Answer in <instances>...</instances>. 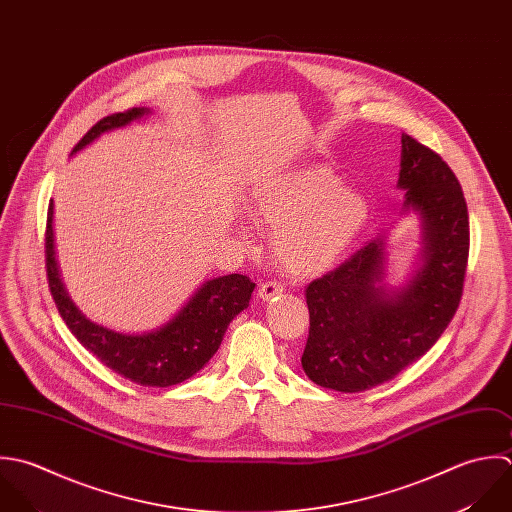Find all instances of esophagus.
I'll use <instances>...</instances> for the list:
<instances>
[{
    "label": "esophagus",
    "instance_id": "obj_1",
    "mask_svg": "<svg viewBox=\"0 0 512 512\" xmlns=\"http://www.w3.org/2000/svg\"><path fill=\"white\" fill-rule=\"evenodd\" d=\"M282 294H284V286L278 284V282H266V284H262L260 290H258V298H260L262 302H270V300H274V298H278V296H282Z\"/></svg>",
    "mask_w": 512,
    "mask_h": 512
}]
</instances>
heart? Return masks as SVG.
Returning <instances> with one entry per match:
<instances>
[{
	"instance_id": "heart-1",
	"label": "heart",
	"mask_w": 512,
	"mask_h": 512,
	"mask_svg": "<svg viewBox=\"0 0 512 512\" xmlns=\"http://www.w3.org/2000/svg\"><path fill=\"white\" fill-rule=\"evenodd\" d=\"M248 212L258 226L274 230V252L282 268L298 278L330 270L363 230L369 206L340 174L308 165L258 180ZM250 242V230L240 228Z\"/></svg>"
}]
</instances>
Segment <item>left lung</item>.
I'll return each instance as SVG.
<instances>
[{
	"label": "left lung",
	"instance_id": "1",
	"mask_svg": "<svg viewBox=\"0 0 512 512\" xmlns=\"http://www.w3.org/2000/svg\"><path fill=\"white\" fill-rule=\"evenodd\" d=\"M401 214H417L421 250L399 286L385 284L387 234L306 288V375L359 393L425 355L453 320L469 258V212L457 176L431 149L401 135Z\"/></svg>",
	"mask_w": 512,
	"mask_h": 512
}]
</instances>
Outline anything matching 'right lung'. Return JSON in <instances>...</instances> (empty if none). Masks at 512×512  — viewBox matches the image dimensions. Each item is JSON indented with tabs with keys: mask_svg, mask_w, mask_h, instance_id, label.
I'll list each match as a JSON object with an SVG mask.
<instances>
[{
	"mask_svg": "<svg viewBox=\"0 0 512 512\" xmlns=\"http://www.w3.org/2000/svg\"><path fill=\"white\" fill-rule=\"evenodd\" d=\"M153 111L135 107L101 119L73 149L77 155L101 135L149 117ZM45 264L55 306L79 343L101 363L145 387H171L196 375L218 351L230 322L248 308L256 284L242 274L206 280L171 320L143 334H125L89 320L69 298L55 258L53 200L47 210Z\"/></svg>",
	"mask_w": 512,
	"mask_h": 512,
	"instance_id": "obj_1",
	"label": "right lung"
}]
</instances>
